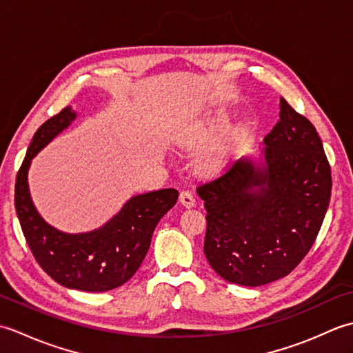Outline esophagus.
I'll return each mask as SVG.
<instances>
[{
    "instance_id": "esophagus-1",
    "label": "esophagus",
    "mask_w": 353,
    "mask_h": 353,
    "mask_svg": "<svg viewBox=\"0 0 353 353\" xmlns=\"http://www.w3.org/2000/svg\"><path fill=\"white\" fill-rule=\"evenodd\" d=\"M179 200H181V203H182L185 208L196 206V199H194L191 191H182V192H181V197H179Z\"/></svg>"
}]
</instances>
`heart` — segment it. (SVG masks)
<instances>
[{"label":"heart","mask_w":353,"mask_h":353,"mask_svg":"<svg viewBox=\"0 0 353 353\" xmlns=\"http://www.w3.org/2000/svg\"><path fill=\"white\" fill-rule=\"evenodd\" d=\"M224 125H226V119L221 117H216L214 119L200 124L192 132H190L182 139V147L188 150H200L203 148L209 142L214 141L219 134L223 132ZM229 159V147L228 144H216L212 148L201 156L200 167L206 172H219L224 168Z\"/></svg>","instance_id":"b5f03b06"}]
</instances>
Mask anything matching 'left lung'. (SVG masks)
Masks as SVG:
<instances>
[{
	"instance_id": "8db88e82",
	"label": "left lung",
	"mask_w": 353,
	"mask_h": 353,
	"mask_svg": "<svg viewBox=\"0 0 353 353\" xmlns=\"http://www.w3.org/2000/svg\"><path fill=\"white\" fill-rule=\"evenodd\" d=\"M264 162L239 159L197 186L206 208L205 256L228 282L259 287L290 274L310 252L331 200V167L308 118L281 97Z\"/></svg>"
}]
</instances>
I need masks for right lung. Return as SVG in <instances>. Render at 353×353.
I'll return each instance as SVG.
<instances>
[{
    "label": "right lung",
    "instance_id": "1",
    "mask_svg": "<svg viewBox=\"0 0 353 353\" xmlns=\"http://www.w3.org/2000/svg\"><path fill=\"white\" fill-rule=\"evenodd\" d=\"M76 117L68 106L37 129L18 171L14 208L30 250L51 279L66 288L101 292L119 287L137 273L156 224L176 205L179 191L167 188L134 196L114 219L86 234H65L50 226L30 197L27 172L33 157Z\"/></svg>",
    "mask_w": 353,
    "mask_h": 353
}]
</instances>
